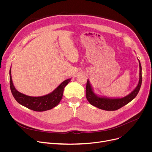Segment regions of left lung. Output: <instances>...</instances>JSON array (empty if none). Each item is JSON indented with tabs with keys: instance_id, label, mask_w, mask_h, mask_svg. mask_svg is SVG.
Masks as SVG:
<instances>
[{
	"instance_id": "left-lung-1",
	"label": "left lung",
	"mask_w": 152,
	"mask_h": 152,
	"mask_svg": "<svg viewBox=\"0 0 152 152\" xmlns=\"http://www.w3.org/2000/svg\"><path fill=\"white\" fill-rule=\"evenodd\" d=\"M137 60L139 63V79L136 87L131 93L126 95L125 97L121 98H110L101 96L94 92L90 81L89 79H87L86 89L87 100L92 105L106 111H115L118 110L132 101L137 96L142 84V66L138 58Z\"/></svg>"
}]
</instances>
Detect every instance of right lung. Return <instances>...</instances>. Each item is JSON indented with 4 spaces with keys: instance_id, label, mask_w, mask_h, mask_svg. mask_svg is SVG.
<instances>
[{
    "instance_id": "right-lung-1",
    "label": "right lung",
    "mask_w": 152,
    "mask_h": 152,
    "mask_svg": "<svg viewBox=\"0 0 152 152\" xmlns=\"http://www.w3.org/2000/svg\"><path fill=\"white\" fill-rule=\"evenodd\" d=\"M71 79V78L66 79L49 94L41 97H31L23 94L15 89L12 79L11 68L10 69V86L13 97L20 105L36 111H44L57 106L62 99L64 88Z\"/></svg>"
}]
</instances>
